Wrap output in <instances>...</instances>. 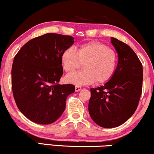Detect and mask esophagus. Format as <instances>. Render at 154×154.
Instances as JSON below:
<instances>
[{"label":"esophagus","instance_id":"obj_1","mask_svg":"<svg viewBox=\"0 0 154 154\" xmlns=\"http://www.w3.org/2000/svg\"><path fill=\"white\" fill-rule=\"evenodd\" d=\"M81 89H82V88H81L80 86H78V85L75 86V91L76 92H79V91H81Z\"/></svg>","mask_w":154,"mask_h":154}]
</instances>
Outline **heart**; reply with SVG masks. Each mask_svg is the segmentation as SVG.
<instances>
[{"instance_id": "obj_1", "label": "heart", "mask_w": 154, "mask_h": 154, "mask_svg": "<svg viewBox=\"0 0 154 154\" xmlns=\"http://www.w3.org/2000/svg\"><path fill=\"white\" fill-rule=\"evenodd\" d=\"M83 64L84 71L66 76V82L76 85H88L96 81L103 83L111 79L115 72L117 55L113 49L100 42L93 41L65 49L61 55V63L66 73H72Z\"/></svg>"}]
</instances>
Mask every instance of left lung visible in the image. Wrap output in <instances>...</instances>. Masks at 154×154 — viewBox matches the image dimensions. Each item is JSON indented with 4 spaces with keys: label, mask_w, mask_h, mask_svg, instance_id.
I'll use <instances>...</instances> for the list:
<instances>
[{
    "label": "left lung",
    "mask_w": 154,
    "mask_h": 154,
    "mask_svg": "<svg viewBox=\"0 0 154 154\" xmlns=\"http://www.w3.org/2000/svg\"><path fill=\"white\" fill-rule=\"evenodd\" d=\"M111 43L118 54L114 75L103 85L91 88L88 111L95 123L104 128L119 126L137 108L143 85L142 63L129 45L116 38Z\"/></svg>",
    "instance_id": "left-lung-1"
}]
</instances>
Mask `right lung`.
Returning a JSON list of instances; mask_svg holds the SVG:
<instances>
[{
  "label": "right lung",
  "instance_id": "1",
  "mask_svg": "<svg viewBox=\"0 0 154 154\" xmlns=\"http://www.w3.org/2000/svg\"><path fill=\"white\" fill-rule=\"evenodd\" d=\"M73 37L47 33L28 41L14 59L11 83L19 111L33 122L49 125L66 108L73 85L59 84L63 75L61 55L75 43Z\"/></svg>",
  "mask_w": 154,
  "mask_h": 154
}]
</instances>
